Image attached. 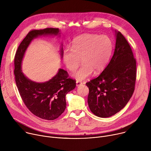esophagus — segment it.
<instances>
[{"label":"esophagus","instance_id":"obj_1","mask_svg":"<svg viewBox=\"0 0 151 151\" xmlns=\"http://www.w3.org/2000/svg\"><path fill=\"white\" fill-rule=\"evenodd\" d=\"M76 83V86H77V87H78V86H79V85H81L82 84V82L79 81H77Z\"/></svg>","mask_w":151,"mask_h":151}]
</instances>
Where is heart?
I'll return each instance as SVG.
<instances>
[{"label":"heart","instance_id":"b5f03b06","mask_svg":"<svg viewBox=\"0 0 151 151\" xmlns=\"http://www.w3.org/2000/svg\"><path fill=\"white\" fill-rule=\"evenodd\" d=\"M112 41L106 35L84 34L72 42V48H67L63 52V61L70 71L75 70L81 61V67L72 76L77 81H83L93 72L98 74L104 70L112 51Z\"/></svg>","mask_w":151,"mask_h":151}]
</instances>
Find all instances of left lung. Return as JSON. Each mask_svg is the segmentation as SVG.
Segmentation results:
<instances>
[{
	"label": "left lung",
	"instance_id": "8db88e82",
	"mask_svg": "<svg viewBox=\"0 0 151 151\" xmlns=\"http://www.w3.org/2000/svg\"><path fill=\"white\" fill-rule=\"evenodd\" d=\"M115 32V48L109 63L97 78L86 83L89 88L90 109L100 118L119 112L134 91L136 60L125 37L120 32Z\"/></svg>",
	"mask_w": 151,
	"mask_h": 151
}]
</instances>
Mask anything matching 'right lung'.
I'll list each match as a JSON object with an SVG mask.
<instances>
[{"instance_id":"right-lung-1","label":"right lung","mask_w":151,"mask_h":151,"mask_svg":"<svg viewBox=\"0 0 151 151\" xmlns=\"http://www.w3.org/2000/svg\"><path fill=\"white\" fill-rule=\"evenodd\" d=\"M60 34V30L57 28L30 31L21 42L14 58L15 82L21 99L33 114L46 120L55 119L63 113L66 107V95L75 88V81L69 77L66 70L60 69L49 81L36 82L24 75L21 70V63L25 52L33 39L40 36ZM60 50L62 57L63 47Z\"/></svg>"}]
</instances>
